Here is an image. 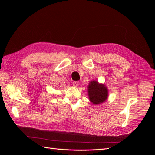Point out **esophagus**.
<instances>
[{"mask_svg": "<svg viewBox=\"0 0 155 155\" xmlns=\"http://www.w3.org/2000/svg\"><path fill=\"white\" fill-rule=\"evenodd\" d=\"M73 85H74V87H78V85H79V82H78V81H74V82H73Z\"/></svg>", "mask_w": 155, "mask_h": 155, "instance_id": "1", "label": "esophagus"}]
</instances>
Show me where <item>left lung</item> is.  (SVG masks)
I'll return each mask as SVG.
<instances>
[{
    "mask_svg": "<svg viewBox=\"0 0 155 155\" xmlns=\"http://www.w3.org/2000/svg\"><path fill=\"white\" fill-rule=\"evenodd\" d=\"M87 92L89 100L94 105L104 103L109 96V90L105 84L100 83L96 80L89 82Z\"/></svg>",
    "mask_w": 155,
    "mask_h": 155,
    "instance_id": "1",
    "label": "left lung"
}]
</instances>
